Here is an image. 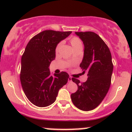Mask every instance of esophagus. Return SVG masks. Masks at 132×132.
<instances>
[{
  "mask_svg": "<svg viewBox=\"0 0 132 132\" xmlns=\"http://www.w3.org/2000/svg\"><path fill=\"white\" fill-rule=\"evenodd\" d=\"M68 80H69V82H72V77H69V79H68Z\"/></svg>",
  "mask_w": 132,
  "mask_h": 132,
  "instance_id": "obj_1",
  "label": "esophagus"
}]
</instances>
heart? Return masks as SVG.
Here are the masks:
<instances>
[{"label":"heart","instance_id":"obj_1","mask_svg":"<svg viewBox=\"0 0 132 132\" xmlns=\"http://www.w3.org/2000/svg\"><path fill=\"white\" fill-rule=\"evenodd\" d=\"M70 42L71 45H72V48H73V50H76L79 48H82L83 47L82 40L79 37H75V36L72 37L70 39ZM62 45V42H59L57 45V46L55 47V50L56 54H58L59 53V50H60V47H61Z\"/></svg>","mask_w":132,"mask_h":132}]
</instances>
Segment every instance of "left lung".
<instances>
[{
    "label": "left lung",
    "mask_w": 132,
    "mask_h": 132,
    "mask_svg": "<svg viewBox=\"0 0 132 132\" xmlns=\"http://www.w3.org/2000/svg\"><path fill=\"white\" fill-rule=\"evenodd\" d=\"M84 44V55L80 67L87 72L85 82L72 78L77 85L76 92L71 98L80 110L89 111L95 109L102 102L111 84L113 65L109 48L99 35L93 32H76Z\"/></svg>",
    "instance_id": "left-lung-1"
}]
</instances>
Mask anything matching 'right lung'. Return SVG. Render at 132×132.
I'll return each instance as SVG.
<instances>
[{"instance_id":"add662e5","label":"right lung","mask_w":132,"mask_h":132,"mask_svg":"<svg viewBox=\"0 0 132 132\" xmlns=\"http://www.w3.org/2000/svg\"><path fill=\"white\" fill-rule=\"evenodd\" d=\"M71 31H42L33 37L22 56L20 78L27 98L38 107H45L55 101L59 90L67 83L69 75L61 72L51 76L50 63L55 58L57 44Z\"/></svg>"}]
</instances>
